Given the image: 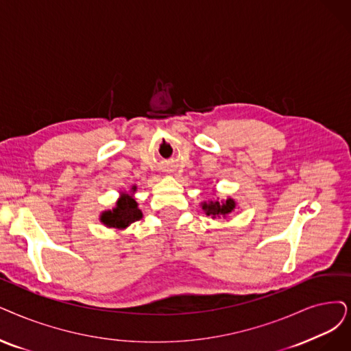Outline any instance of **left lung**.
<instances>
[{"label":"left lung","instance_id":"obj_1","mask_svg":"<svg viewBox=\"0 0 351 351\" xmlns=\"http://www.w3.org/2000/svg\"><path fill=\"white\" fill-rule=\"evenodd\" d=\"M200 206L206 216H210L212 219H220V217H228L230 213H233L237 203L232 197H228L226 200H220L217 197L216 200L202 202Z\"/></svg>","mask_w":351,"mask_h":351}]
</instances>
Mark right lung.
I'll list each match as a JSON object with an SVG mask.
<instances>
[{"mask_svg":"<svg viewBox=\"0 0 351 351\" xmlns=\"http://www.w3.org/2000/svg\"><path fill=\"white\" fill-rule=\"evenodd\" d=\"M135 191V184L131 187L130 191H121L115 206L109 210H104L99 216V220L105 228L122 232L130 228L134 221L143 219V212L139 210L138 203L134 197Z\"/></svg>","mask_w":351,"mask_h":351,"instance_id":"obj_1","label":"right lung"}]
</instances>
